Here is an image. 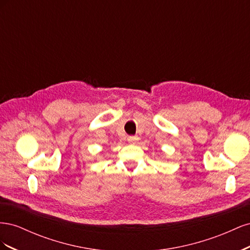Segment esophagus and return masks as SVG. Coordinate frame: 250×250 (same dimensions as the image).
Masks as SVG:
<instances>
[{
    "label": "esophagus",
    "instance_id": "1",
    "mask_svg": "<svg viewBox=\"0 0 250 250\" xmlns=\"http://www.w3.org/2000/svg\"><path fill=\"white\" fill-rule=\"evenodd\" d=\"M128 142L131 143V144H135L139 141V137L138 135H132V137H128Z\"/></svg>",
    "mask_w": 250,
    "mask_h": 250
}]
</instances>
